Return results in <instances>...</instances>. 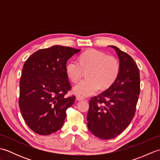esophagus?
I'll use <instances>...</instances> for the list:
<instances>
[{
  "label": "esophagus",
  "mask_w": 160,
  "mask_h": 160,
  "mask_svg": "<svg viewBox=\"0 0 160 160\" xmlns=\"http://www.w3.org/2000/svg\"><path fill=\"white\" fill-rule=\"evenodd\" d=\"M76 100H78V101H81V100H84V98L81 96H76Z\"/></svg>",
  "instance_id": "obj_1"
}]
</instances>
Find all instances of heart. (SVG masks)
Segmentation results:
<instances>
[{"mask_svg":"<svg viewBox=\"0 0 160 160\" xmlns=\"http://www.w3.org/2000/svg\"><path fill=\"white\" fill-rule=\"evenodd\" d=\"M87 78L81 80L73 88L74 93L79 96H89L100 89L110 87L119 76L120 62L116 58L96 49L84 52L79 61L71 60L65 66V72L69 79L77 82L87 71Z\"/></svg>","mask_w":160,"mask_h":160,"instance_id":"obj_1","label":"heart"}]
</instances>
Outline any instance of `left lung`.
Here are the masks:
<instances>
[{
    "label": "left lung",
    "mask_w": 160,
    "mask_h": 160,
    "mask_svg": "<svg viewBox=\"0 0 160 160\" xmlns=\"http://www.w3.org/2000/svg\"><path fill=\"white\" fill-rule=\"evenodd\" d=\"M120 59L115 82L104 92L91 98L87 127L95 136L111 140L122 133L133 118L140 92V71L131 56L110 45Z\"/></svg>",
    "instance_id": "1"
}]
</instances>
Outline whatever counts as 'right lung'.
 <instances>
[{
  "label": "right lung",
  "instance_id": "1",
  "mask_svg": "<svg viewBox=\"0 0 160 160\" xmlns=\"http://www.w3.org/2000/svg\"><path fill=\"white\" fill-rule=\"evenodd\" d=\"M79 49L59 45L32 53L24 64L20 80L19 107L26 124L39 135L62 127L66 111L76 96L65 97L71 86L65 72L67 60Z\"/></svg>",
  "mask_w": 160,
  "mask_h": 160
}]
</instances>
